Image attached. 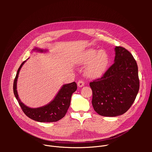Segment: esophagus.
Segmentation results:
<instances>
[{"mask_svg": "<svg viewBox=\"0 0 152 152\" xmlns=\"http://www.w3.org/2000/svg\"><path fill=\"white\" fill-rule=\"evenodd\" d=\"M84 84H85V82L82 80H79L77 82V85H78V86H79V87H82V86H83L84 85Z\"/></svg>", "mask_w": 152, "mask_h": 152, "instance_id": "34e87169", "label": "esophagus"}]
</instances>
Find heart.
Returning <instances> with one entry per match:
<instances>
[{"label": "heart", "instance_id": "1", "mask_svg": "<svg viewBox=\"0 0 152 152\" xmlns=\"http://www.w3.org/2000/svg\"><path fill=\"white\" fill-rule=\"evenodd\" d=\"M85 73L88 77L97 78L101 76L106 70L109 64V56L104 50L99 52L89 49L83 53L80 60L82 64H87Z\"/></svg>", "mask_w": 152, "mask_h": 152}]
</instances>
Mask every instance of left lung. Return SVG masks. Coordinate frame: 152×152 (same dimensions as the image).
I'll return each mask as SVG.
<instances>
[{"label": "left lung", "instance_id": "8db88e82", "mask_svg": "<svg viewBox=\"0 0 152 152\" xmlns=\"http://www.w3.org/2000/svg\"><path fill=\"white\" fill-rule=\"evenodd\" d=\"M114 63L101 77L90 83L94 111L104 117L125 113L134 102L140 88L137 64L124 48L116 46Z\"/></svg>", "mask_w": 152, "mask_h": 152}]
</instances>
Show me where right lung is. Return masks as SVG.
I'll list each match as a JSON object with an SVG mask.
<instances>
[{"mask_svg":"<svg viewBox=\"0 0 152 152\" xmlns=\"http://www.w3.org/2000/svg\"><path fill=\"white\" fill-rule=\"evenodd\" d=\"M42 52V50L35 49ZM25 61L23 62L18 68L13 84V91L16 99L21 110L29 118L39 122H55L62 118L66 114L70 104L72 94L77 90L75 82L63 85L55 99L48 104L38 108H31L21 102L17 91V80L20 70Z\"/></svg>","mask_w":152,"mask_h":152,"instance_id":"obj_1","label":"right lung"}]
</instances>
